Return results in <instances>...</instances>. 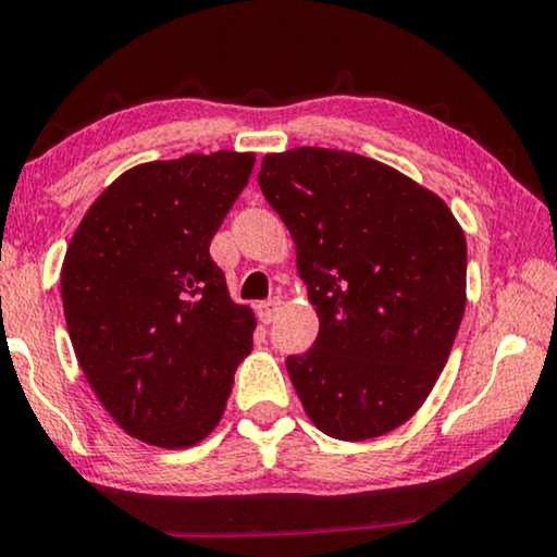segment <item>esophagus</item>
Here are the masks:
<instances>
[{"label":"esophagus","instance_id":"obj_1","mask_svg":"<svg viewBox=\"0 0 557 557\" xmlns=\"http://www.w3.org/2000/svg\"><path fill=\"white\" fill-rule=\"evenodd\" d=\"M280 310H282V300H277V297H272V300H264V302L257 305V315H260V320H262L264 325L275 323V318L280 315Z\"/></svg>","mask_w":557,"mask_h":557}]
</instances>
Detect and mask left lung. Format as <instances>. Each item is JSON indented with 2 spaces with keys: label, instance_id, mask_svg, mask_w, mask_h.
<instances>
[{
  "label": "left lung",
  "instance_id": "1",
  "mask_svg": "<svg viewBox=\"0 0 557 557\" xmlns=\"http://www.w3.org/2000/svg\"><path fill=\"white\" fill-rule=\"evenodd\" d=\"M293 234L320 331L287 358L320 432L363 442L421 409L467 302V239L444 199L386 163L335 148L268 153L257 174Z\"/></svg>",
  "mask_w": 557,
  "mask_h": 557
}]
</instances>
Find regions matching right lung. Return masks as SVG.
Instances as JSON below:
<instances>
[{
  "label": "right lung",
  "mask_w": 557,
  "mask_h": 557,
  "mask_svg": "<svg viewBox=\"0 0 557 557\" xmlns=\"http://www.w3.org/2000/svg\"><path fill=\"white\" fill-rule=\"evenodd\" d=\"M252 166L237 151L138 163L70 239L60 289L77 363L138 442L186 449L209 436L252 350L255 312L209 257Z\"/></svg>",
  "instance_id": "1"
}]
</instances>
